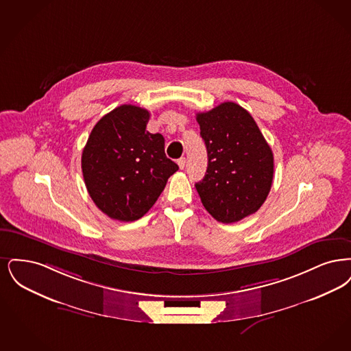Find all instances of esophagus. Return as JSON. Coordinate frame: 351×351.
<instances>
[{
    "instance_id": "obj_1",
    "label": "esophagus",
    "mask_w": 351,
    "mask_h": 351,
    "mask_svg": "<svg viewBox=\"0 0 351 351\" xmlns=\"http://www.w3.org/2000/svg\"><path fill=\"white\" fill-rule=\"evenodd\" d=\"M177 162H178V167H180L181 169H183L184 168V165H186V158H184V157H181V158H180Z\"/></svg>"
}]
</instances>
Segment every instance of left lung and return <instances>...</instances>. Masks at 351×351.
<instances>
[{"mask_svg": "<svg viewBox=\"0 0 351 351\" xmlns=\"http://www.w3.org/2000/svg\"><path fill=\"white\" fill-rule=\"evenodd\" d=\"M197 122L208 156L206 176L195 183L204 208L224 224L257 213L274 176V156L257 123L234 102L198 112Z\"/></svg>", "mask_w": 351, "mask_h": 351, "instance_id": "1", "label": "left lung"}]
</instances>
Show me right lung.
<instances>
[{
    "mask_svg": "<svg viewBox=\"0 0 351 351\" xmlns=\"http://www.w3.org/2000/svg\"><path fill=\"white\" fill-rule=\"evenodd\" d=\"M149 111L122 105L94 125L82 151L88 193L108 217L134 221L147 214L178 165L165 154L161 134L147 131Z\"/></svg>",
    "mask_w": 351,
    "mask_h": 351,
    "instance_id": "add662e5",
    "label": "right lung"
}]
</instances>
